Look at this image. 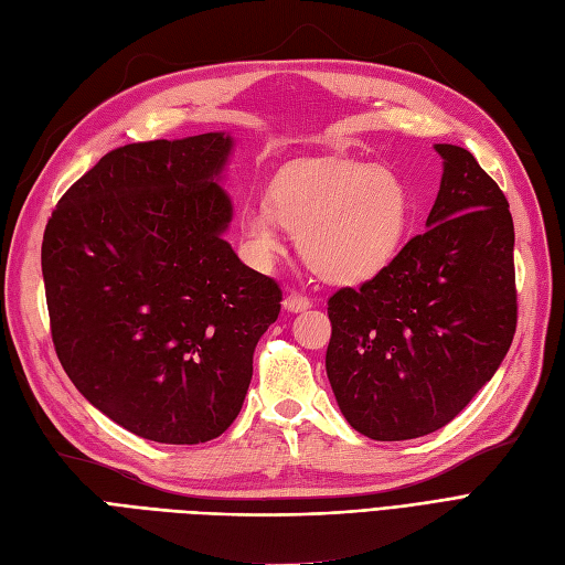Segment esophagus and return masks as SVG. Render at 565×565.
Masks as SVG:
<instances>
[{"label": "esophagus", "instance_id": "1", "mask_svg": "<svg viewBox=\"0 0 565 565\" xmlns=\"http://www.w3.org/2000/svg\"><path fill=\"white\" fill-rule=\"evenodd\" d=\"M282 306H285V311L301 313V311H306V309H311V299L306 297V295H301V292H289V295L285 297Z\"/></svg>", "mask_w": 565, "mask_h": 565}]
</instances>
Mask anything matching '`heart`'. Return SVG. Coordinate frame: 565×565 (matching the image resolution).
Returning <instances> with one entry per match:
<instances>
[{
	"label": "heart",
	"instance_id": "heart-1",
	"mask_svg": "<svg viewBox=\"0 0 565 565\" xmlns=\"http://www.w3.org/2000/svg\"><path fill=\"white\" fill-rule=\"evenodd\" d=\"M409 193L386 167L328 162L280 177L270 204L243 212V237L254 259L282 249L280 228L299 235L309 266L332 282H363L398 254L409 228Z\"/></svg>",
	"mask_w": 565,
	"mask_h": 565
}]
</instances>
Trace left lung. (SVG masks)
I'll return each instance as SVG.
<instances>
[{
	"label": "left lung",
	"mask_w": 565,
	"mask_h": 565,
	"mask_svg": "<svg viewBox=\"0 0 565 565\" xmlns=\"http://www.w3.org/2000/svg\"><path fill=\"white\" fill-rule=\"evenodd\" d=\"M443 179L426 231L358 289L328 301L324 367L341 415L372 440L452 422L516 332L514 221L469 150L436 143Z\"/></svg>",
	"instance_id": "left-lung-1"
}]
</instances>
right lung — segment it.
I'll list each match as a JSON object with an SVG mask.
<instances>
[{
    "label": "right lung",
    "instance_id": "add662e5",
    "mask_svg": "<svg viewBox=\"0 0 565 565\" xmlns=\"http://www.w3.org/2000/svg\"><path fill=\"white\" fill-rule=\"evenodd\" d=\"M221 131L110 150L67 188L42 243L67 377L127 431L169 446L224 434L245 403L278 282L224 241Z\"/></svg>",
    "mask_w": 565,
    "mask_h": 565
}]
</instances>
